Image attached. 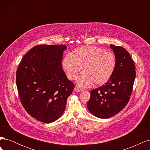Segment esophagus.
<instances>
[{
  "label": "esophagus",
  "instance_id": "obj_1",
  "mask_svg": "<svg viewBox=\"0 0 150 150\" xmlns=\"http://www.w3.org/2000/svg\"><path fill=\"white\" fill-rule=\"evenodd\" d=\"M74 91L76 92H81V91H82L83 89L79 88H78V87H75L74 89Z\"/></svg>",
  "mask_w": 150,
  "mask_h": 150
}]
</instances>
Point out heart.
Instances as JSON below:
<instances>
[{
    "instance_id": "obj_1",
    "label": "heart",
    "mask_w": 150,
    "mask_h": 150,
    "mask_svg": "<svg viewBox=\"0 0 150 150\" xmlns=\"http://www.w3.org/2000/svg\"><path fill=\"white\" fill-rule=\"evenodd\" d=\"M62 66L71 80L75 79L83 67L84 72L77 78L76 83L81 87L88 88L93 83L103 85L110 79L115 70L116 59L110 51L86 46L75 49L72 54H66L62 59Z\"/></svg>"
}]
</instances>
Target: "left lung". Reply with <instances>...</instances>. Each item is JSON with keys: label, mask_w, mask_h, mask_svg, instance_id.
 Segmentation results:
<instances>
[{"label": "left lung", "mask_w": 150, "mask_h": 150, "mask_svg": "<svg viewBox=\"0 0 150 150\" xmlns=\"http://www.w3.org/2000/svg\"><path fill=\"white\" fill-rule=\"evenodd\" d=\"M116 67L106 83L91 91L87 108L99 118L106 119L120 112L128 104L136 77L135 65L130 54L121 46L110 44Z\"/></svg>", "instance_id": "obj_1"}]
</instances>
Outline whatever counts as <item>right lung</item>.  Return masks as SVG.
<instances>
[{
  "label": "right lung",
  "mask_w": 150,
  "mask_h": 150,
  "mask_svg": "<svg viewBox=\"0 0 150 150\" xmlns=\"http://www.w3.org/2000/svg\"><path fill=\"white\" fill-rule=\"evenodd\" d=\"M63 45H39L22 58L16 84L22 106L32 117L49 123L64 112L74 88L62 67Z\"/></svg>",
  "instance_id": "right-lung-1"
}]
</instances>
